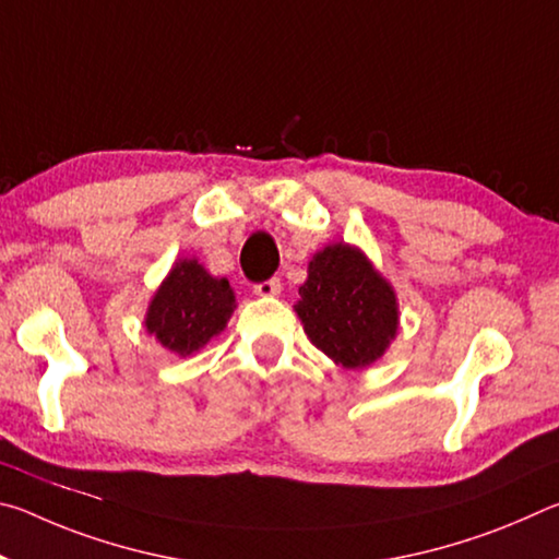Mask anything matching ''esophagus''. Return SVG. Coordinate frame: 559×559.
I'll return each mask as SVG.
<instances>
[{"mask_svg":"<svg viewBox=\"0 0 559 559\" xmlns=\"http://www.w3.org/2000/svg\"><path fill=\"white\" fill-rule=\"evenodd\" d=\"M253 293L261 298H271V296H278L281 293V278H269V281H261L253 286Z\"/></svg>","mask_w":559,"mask_h":559,"instance_id":"obj_1","label":"esophagus"}]
</instances>
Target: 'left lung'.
Wrapping results in <instances>:
<instances>
[{"instance_id": "left-lung-1", "label": "left lung", "mask_w": 559, "mask_h": 559, "mask_svg": "<svg viewBox=\"0 0 559 559\" xmlns=\"http://www.w3.org/2000/svg\"><path fill=\"white\" fill-rule=\"evenodd\" d=\"M298 293L296 313L310 343L347 370L372 365L396 335L394 290L353 246L316 253Z\"/></svg>"}]
</instances>
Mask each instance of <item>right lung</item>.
Masks as SVG:
<instances>
[{
	"instance_id": "add662e5",
	"label": "right lung",
	"mask_w": 559,
	"mask_h": 559,
	"mask_svg": "<svg viewBox=\"0 0 559 559\" xmlns=\"http://www.w3.org/2000/svg\"><path fill=\"white\" fill-rule=\"evenodd\" d=\"M234 310V290L197 261H179L150 302L145 325L177 355H192L222 333Z\"/></svg>"
}]
</instances>
